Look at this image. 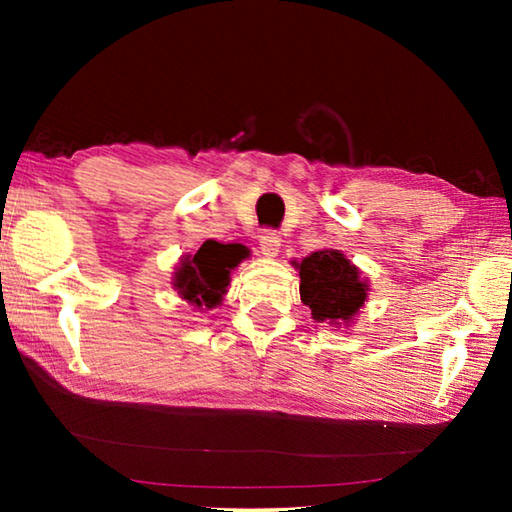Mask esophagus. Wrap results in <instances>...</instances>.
Wrapping results in <instances>:
<instances>
[{
    "mask_svg": "<svg viewBox=\"0 0 512 512\" xmlns=\"http://www.w3.org/2000/svg\"><path fill=\"white\" fill-rule=\"evenodd\" d=\"M280 246H282V239L273 230H266L264 235L259 237V250H262V255L268 259L277 257V253H280Z\"/></svg>",
    "mask_w": 512,
    "mask_h": 512,
    "instance_id": "1",
    "label": "esophagus"
}]
</instances>
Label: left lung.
Instances as JSON below:
<instances>
[{"label": "left lung", "mask_w": 512, "mask_h": 512, "mask_svg": "<svg viewBox=\"0 0 512 512\" xmlns=\"http://www.w3.org/2000/svg\"><path fill=\"white\" fill-rule=\"evenodd\" d=\"M291 264L300 273V300L311 309V318L332 327H350L370 291L359 266L336 248L316 250Z\"/></svg>", "instance_id": "8db88e82"}]
</instances>
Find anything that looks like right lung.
<instances>
[{"label":"right lung","instance_id":"add662e5","mask_svg":"<svg viewBox=\"0 0 512 512\" xmlns=\"http://www.w3.org/2000/svg\"><path fill=\"white\" fill-rule=\"evenodd\" d=\"M248 257L241 244H221L207 239L194 255H183L171 277L173 289L194 309H216L228 293L230 273Z\"/></svg>","mask_w":512,"mask_h":512}]
</instances>
